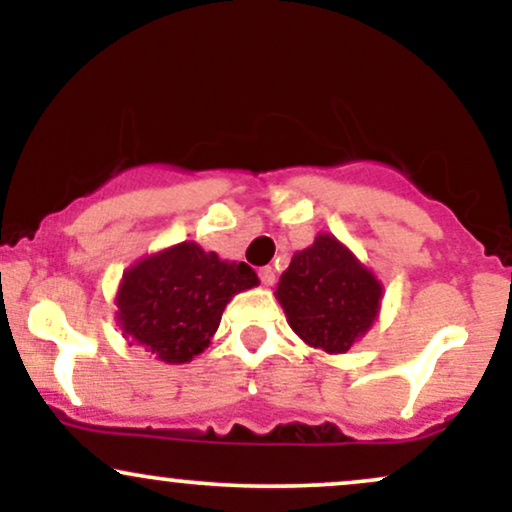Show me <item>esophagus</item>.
Instances as JSON below:
<instances>
[{
  "instance_id": "obj_1",
  "label": "esophagus",
  "mask_w": 512,
  "mask_h": 512,
  "mask_svg": "<svg viewBox=\"0 0 512 512\" xmlns=\"http://www.w3.org/2000/svg\"><path fill=\"white\" fill-rule=\"evenodd\" d=\"M274 279H276V274H274L272 267H262L260 269V281H262L264 286H272Z\"/></svg>"
}]
</instances>
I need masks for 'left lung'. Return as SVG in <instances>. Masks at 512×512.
Segmentation results:
<instances>
[{"mask_svg": "<svg viewBox=\"0 0 512 512\" xmlns=\"http://www.w3.org/2000/svg\"><path fill=\"white\" fill-rule=\"evenodd\" d=\"M274 296L305 344L346 354L378 320L383 284L342 240L317 233L291 257Z\"/></svg>", "mask_w": 512, "mask_h": 512, "instance_id": "1", "label": "left lung"}]
</instances>
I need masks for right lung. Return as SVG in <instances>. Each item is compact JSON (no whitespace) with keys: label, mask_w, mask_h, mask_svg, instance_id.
Segmentation results:
<instances>
[{"label":"right lung","mask_w":512,"mask_h":512,"mask_svg":"<svg viewBox=\"0 0 512 512\" xmlns=\"http://www.w3.org/2000/svg\"><path fill=\"white\" fill-rule=\"evenodd\" d=\"M257 284L245 262L221 260L182 240L125 269L115 293L117 325L129 346L163 363H187L207 349L231 298Z\"/></svg>","instance_id":"add662e5"}]
</instances>
